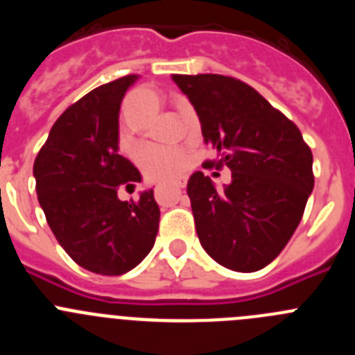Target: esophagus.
<instances>
[{
  "label": "esophagus",
  "mask_w": 355,
  "mask_h": 355,
  "mask_svg": "<svg viewBox=\"0 0 355 355\" xmlns=\"http://www.w3.org/2000/svg\"><path fill=\"white\" fill-rule=\"evenodd\" d=\"M174 187L178 188V190H183V188H184V183H183V181H178V183H175Z\"/></svg>",
  "instance_id": "esophagus-1"
}]
</instances>
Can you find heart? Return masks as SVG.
<instances>
[{
    "label": "heart",
    "mask_w": 355,
    "mask_h": 355,
    "mask_svg": "<svg viewBox=\"0 0 355 355\" xmlns=\"http://www.w3.org/2000/svg\"><path fill=\"white\" fill-rule=\"evenodd\" d=\"M158 101V94L153 89H137L130 94L126 101V112L131 114L137 106L142 103ZM187 153L178 147H163V146H147L142 147L137 155V163L140 171L149 181H172L180 178L181 172L187 167Z\"/></svg>",
    "instance_id": "1"
}]
</instances>
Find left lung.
Listing matches in <instances>:
<instances>
[{
  "instance_id": "1",
  "label": "left lung",
  "mask_w": 355,
  "mask_h": 355,
  "mask_svg": "<svg viewBox=\"0 0 355 355\" xmlns=\"http://www.w3.org/2000/svg\"><path fill=\"white\" fill-rule=\"evenodd\" d=\"M190 99L202 137L229 167L231 184L216 190L200 171L187 192L197 236L225 268L256 272L286 247L313 192V153L300 130L250 85L222 74H172Z\"/></svg>"
}]
</instances>
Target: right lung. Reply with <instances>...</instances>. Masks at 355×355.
I'll return each instance as SVG.
<instances>
[{
    "mask_svg": "<svg viewBox=\"0 0 355 355\" xmlns=\"http://www.w3.org/2000/svg\"><path fill=\"white\" fill-rule=\"evenodd\" d=\"M128 74L101 85L69 106L37 155V197L53 234L78 265L101 275H122L155 245L159 208L153 190L135 202L117 190L142 181L119 155V110Z\"/></svg>",
    "mask_w": 355,
    "mask_h": 355,
    "instance_id": "obj_1",
    "label": "right lung"
}]
</instances>
